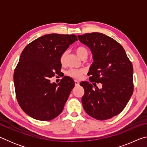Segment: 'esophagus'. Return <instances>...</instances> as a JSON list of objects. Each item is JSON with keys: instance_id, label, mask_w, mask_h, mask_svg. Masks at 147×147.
Instances as JSON below:
<instances>
[{"instance_id": "esophagus-1", "label": "esophagus", "mask_w": 147, "mask_h": 147, "mask_svg": "<svg viewBox=\"0 0 147 147\" xmlns=\"http://www.w3.org/2000/svg\"><path fill=\"white\" fill-rule=\"evenodd\" d=\"M74 84H75V86H79L80 82H79L78 80H74Z\"/></svg>"}]
</instances>
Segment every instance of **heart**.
<instances>
[{"instance_id":"obj_1","label":"heart","mask_w":147,"mask_h":147,"mask_svg":"<svg viewBox=\"0 0 147 147\" xmlns=\"http://www.w3.org/2000/svg\"><path fill=\"white\" fill-rule=\"evenodd\" d=\"M76 53L77 54L80 58L81 59L84 57H88L89 54V51L88 49L85 47L83 46H80L78 47L75 50ZM66 52H64V53H62V54L60 56V61L61 63L63 64L64 63L65 60L66 58ZM85 73V71L83 70V69H70L69 70L67 71V75L69 76L72 77L73 78L76 79H79L82 76H83V74Z\"/></svg>"}]
</instances>
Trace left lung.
<instances>
[{"instance_id":"1","label":"left lung","mask_w":147,"mask_h":147,"mask_svg":"<svg viewBox=\"0 0 147 147\" xmlns=\"http://www.w3.org/2000/svg\"><path fill=\"white\" fill-rule=\"evenodd\" d=\"M81 43L89 47L93 63L88 75L91 82L103 84L98 89L88 82L82 98L86 112L97 120L117 115L125 108L134 91L133 66L120 43L105 34L93 32L78 36Z\"/></svg>"}]
</instances>
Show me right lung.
<instances>
[{"mask_svg":"<svg viewBox=\"0 0 147 147\" xmlns=\"http://www.w3.org/2000/svg\"><path fill=\"white\" fill-rule=\"evenodd\" d=\"M78 40L74 34L45 35L27 45L13 74L17 102L27 115L39 121H51L63 111L74 80L64 76L59 83L49 78L60 71V56Z\"/></svg>","mask_w":147,"mask_h":147,"instance_id":"obj_1","label":"right lung"}]
</instances>
